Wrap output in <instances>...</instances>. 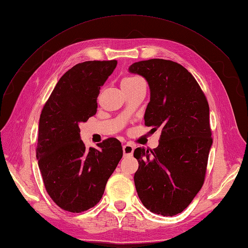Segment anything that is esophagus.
I'll use <instances>...</instances> for the list:
<instances>
[{"label":"esophagus","mask_w":248,"mask_h":248,"mask_svg":"<svg viewBox=\"0 0 248 248\" xmlns=\"http://www.w3.org/2000/svg\"><path fill=\"white\" fill-rule=\"evenodd\" d=\"M134 151V147L132 145L129 144H126L123 146V153L124 156H131L133 154Z\"/></svg>","instance_id":"obj_1"}]
</instances>
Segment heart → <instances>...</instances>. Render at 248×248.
Wrapping results in <instances>:
<instances>
[{"label":"heart","instance_id":"heart-1","mask_svg":"<svg viewBox=\"0 0 248 248\" xmlns=\"http://www.w3.org/2000/svg\"><path fill=\"white\" fill-rule=\"evenodd\" d=\"M140 81H141V80L140 78H133V77L125 78L121 81V87L122 88H124V87H131V86H134V85L139 84Z\"/></svg>","mask_w":248,"mask_h":248}]
</instances>
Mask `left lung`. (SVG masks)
<instances>
[{
    "label": "left lung",
    "instance_id": "obj_1",
    "mask_svg": "<svg viewBox=\"0 0 248 248\" xmlns=\"http://www.w3.org/2000/svg\"><path fill=\"white\" fill-rule=\"evenodd\" d=\"M129 71L144 77L150 87L145 125L161 129L158 147L134 150V184L148 210L174 216L188 207L205 181L213 141L209 104L192 74L170 60L136 62Z\"/></svg>",
    "mask_w": 248,
    "mask_h": 248
}]
</instances>
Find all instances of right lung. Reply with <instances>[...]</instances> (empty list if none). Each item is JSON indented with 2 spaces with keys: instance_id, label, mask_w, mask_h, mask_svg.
<instances>
[{
  "instance_id": "1",
  "label": "right lung",
  "mask_w": 248,
  "mask_h": 248,
  "mask_svg": "<svg viewBox=\"0 0 248 248\" xmlns=\"http://www.w3.org/2000/svg\"><path fill=\"white\" fill-rule=\"evenodd\" d=\"M117 61H86L59 79L42 108L36 157L51 200L65 211L80 213L101 200L108 178L123 156L115 138L86 148L78 124L97 111L100 87Z\"/></svg>"
}]
</instances>
